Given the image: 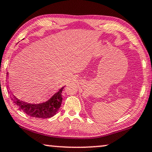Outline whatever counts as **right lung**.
Instances as JSON below:
<instances>
[{"label":"right lung","instance_id":"right-lung-1","mask_svg":"<svg viewBox=\"0 0 152 152\" xmlns=\"http://www.w3.org/2000/svg\"><path fill=\"white\" fill-rule=\"evenodd\" d=\"M64 87L55 92L50 98L38 103L24 101L15 96L14 94L11 95V99L19 110L25 112L28 116L39 118H51L56 114L61 107L63 100L62 91Z\"/></svg>","mask_w":152,"mask_h":152}]
</instances>
